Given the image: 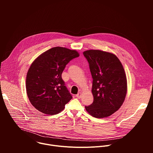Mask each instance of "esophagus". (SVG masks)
Returning <instances> with one entry per match:
<instances>
[{
    "mask_svg": "<svg viewBox=\"0 0 153 153\" xmlns=\"http://www.w3.org/2000/svg\"><path fill=\"white\" fill-rule=\"evenodd\" d=\"M81 96H82V93H78L77 94H76V97L78 98V99H80L81 98Z\"/></svg>",
    "mask_w": 153,
    "mask_h": 153,
    "instance_id": "esophagus-1",
    "label": "esophagus"
}]
</instances>
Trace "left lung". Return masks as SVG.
Here are the masks:
<instances>
[{
  "mask_svg": "<svg viewBox=\"0 0 153 153\" xmlns=\"http://www.w3.org/2000/svg\"><path fill=\"white\" fill-rule=\"evenodd\" d=\"M88 60L93 77L94 100L85 109L92 116L104 118L117 111L127 92L126 74L117 57L111 53L90 50L83 53Z\"/></svg>",
  "mask_w": 153,
  "mask_h": 153,
  "instance_id": "left-lung-1",
  "label": "left lung"
}]
</instances>
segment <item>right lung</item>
<instances>
[{
	"instance_id": "obj_1",
	"label": "right lung",
	"mask_w": 153,
	"mask_h": 153,
	"mask_svg": "<svg viewBox=\"0 0 153 153\" xmlns=\"http://www.w3.org/2000/svg\"><path fill=\"white\" fill-rule=\"evenodd\" d=\"M79 56L76 50L56 47L38 56L31 63L26 78V90L32 105L43 114L60 113L73 98L62 74L67 64Z\"/></svg>"
}]
</instances>
